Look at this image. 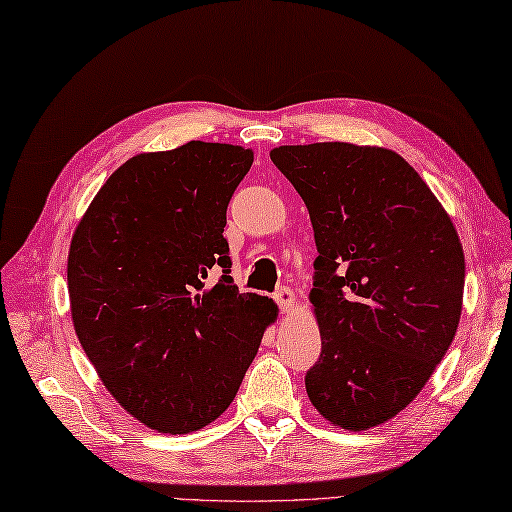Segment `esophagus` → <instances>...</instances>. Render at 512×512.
Wrapping results in <instances>:
<instances>
[{
    "instance_id": "34e87169",
    "label": "esophagus",
    "mask_w": 512,
    "mask_h": 512,
    "mask_svg": "<svg viewBox=\"0 0 512 512\" xmlns=\"http://www.w3.org/2000/svg\"><path fill=\"white\" fill-rule=\"evenodd\" d=\"M274 298H276V303H278V307H281V312H289L294 307V292L289 287H281V289H276V294H274Z\"/></svg>"
}]
</instances>
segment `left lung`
Masks as SVG:
<instances>
[{"label": "left lung", "instance_id": "left-lung-1", "mask_svg": "<svg viewBox=\"0 0 512 512\" xmlns=\"http://www.w3.org/2000/svg\"><path fill=\"white\" fill-rule=\"evenodd\" d=\"M269 158L303 198L318 249L310 303L321 359L305 376L307 397L339 428L381 426L455 339L466 278L457 229L392 149L285 144Z\"/></svg>", "mask_w": 512, "mask_h": 512}]
</instances>
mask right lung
Segmentation results:
<instances>
[{
  "label": "right lung",
  "instance_id": "add662e5",
  "mask_svg": "<svg viewBox=\"0 0 512 512\" xmlns=\"http://www.w3.org/2000/svg\"><path fill=\"white\" fill-rule=\"evenodd\" d=\"M254 162L236 144L191 140L138 153L77 223L71 318L104 388L133 419L187 435L223 414L278 305L231 285L227 205ZM224 267L214 286L211 268Z\"/></svg>",
  "mask_w": 512,
  "mask_h": 512
}]
</instances>
